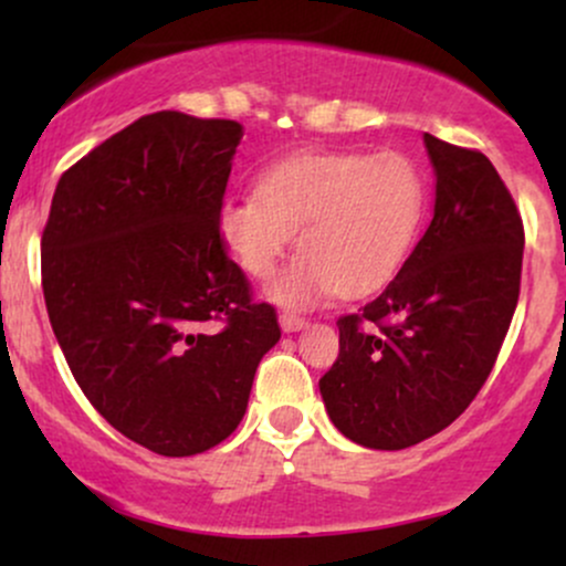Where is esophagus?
I'll list each match as a JSON object with an SVG mask.
<instances>
[{"label": "esophagus", "instance_id": "34e87169", "mask_svg": "<svg viewBox=\"0 0 566 566\" xmlns=\"http://www.w3.org/2000/svg\"><path fill=\"white\" fill-rule=\"evenodd\" d=\"M279 324H282L284 333H297V329H303L308 322H305V316L295 314V311H282V314H279Z\"/></svg>", "mask_w": 566, "mask_h": 566}]
</instances>
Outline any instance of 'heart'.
Instances as JSON below:
<instances>
[{
    "mask_svg": "<svg viewBox=\"0 0 566 566\" xmlns=\"http://www.w3.org/2000/svg\"><path fill=\"white\" fill-rule=\"evenodd\" d=\"M426 205V175L407 154H295L265 167L258 193L226 201L218 231L252 279L274 276L297 233L303 255L271 295L308 305L391 282L418 242Z\"/></svg>",
    "mask_w": 566,
    "mask_h": 566,
    "instance_id": "obj_1",
    "label": "heart"
}]
</instances>
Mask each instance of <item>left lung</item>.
Returning <instances> with one entry per match:
<instances>
[{"label":"left lung","mask_w":566,"mask_h":566,"mask_svg":"<svg viewBox=\"0 0 566 566\" xmlns=\"http://www.w3.org/2000/svg\"><path fill=\"white\" fill-rule=\"evenodd\" d=\"M437 175L433 218L396 279L337 319L340 354L319 391L343 437L405 450L482 391L522 287L524 223L509 186L476 148L423 135Z\"/></svg>","instance_id":"1"}]
</instances>
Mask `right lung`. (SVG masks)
I'll list each match as a JSON object with an SVG mask.
<instances>
[{
	"instance_id": "right-lung-1",
	"label": "right lung",
	"mask_w": 566,
	"mask_h": 566,
	"mask_svg": "<svg viewBox=\"0 0 566 566\" xmlns=\"http://www.w3.org/2000/svg\"><path fill=\"white\" fill-rule=\"evenodd\" d=\"M244 127L157 112L61 175L42 290L71 375L135 444L188 458L229 439L282 337L218 231Z\"/></svg>"
}]
</instances>
